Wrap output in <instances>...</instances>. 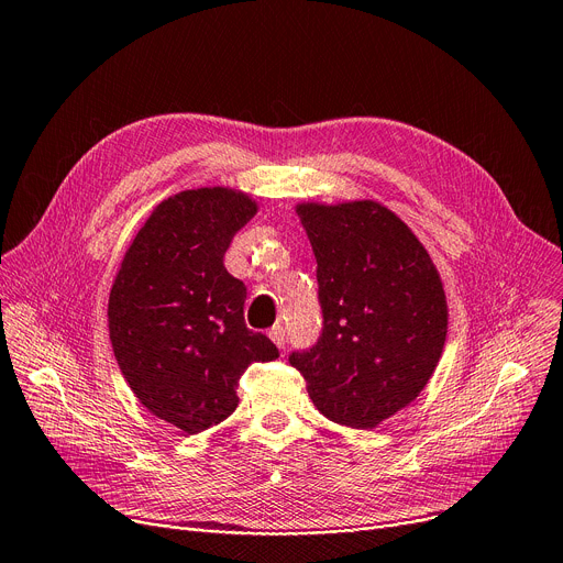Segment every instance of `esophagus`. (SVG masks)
Segmentation results:
<instances>
[{"label":"esophagus","instance_id":"34e87169","mask_svg":"<svg viewBox=\"0 0 563 563\" xmlns=\"http://www.w3.org/2000/svg\"><path fill=\"white\" fill-rule=\"evenodd\" d=\"M267 336L273 339V343H275L277 347H284V345H286V330H284L282 325H275L271 332H267Z\"/></svg>","mask_w":563,"mask_h":563}]
</instances>
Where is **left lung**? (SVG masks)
<instances>
[{
	"label": "left lung",
	"mask_w": 563,
	"mask_h": 563,
	"mask_svg": "<svg viewBox=\"0 0 563 563\" xmlns=\"http://www.w3.org/2000/svg\"><path fill=\"white\" fill-rule=\"evenodd\" d=\"M316 256L323 336L290 364L316 410L376 428L408 408L444 351L449 307L438 267L415 231L373 199L300 201Z\"/></svg>",
	"instance_id": "left-lung-1"
}]
</instances>
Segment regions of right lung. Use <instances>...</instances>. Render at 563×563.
I'll use <instances>...</instances> for the list:
<instances>
[{"instance_id":"1","label":"right lung","mask_w":563,"mask_h":563,"mask_svg":"<svg viewBox=\"0 0 563 563\" xmlns=\"http://www.w3.org/2000/svg\"><path fill=\"white\" fill-rule=\"evenodd\" d=\"M258 201L229 185L159 201L123 254L107 302V328L123 378L140 404L195 435L238 408V380L279 357L245 325V284L224 267L233 235Z\"/></svg>"}]
</instances>
